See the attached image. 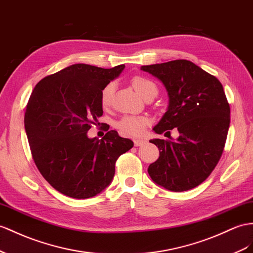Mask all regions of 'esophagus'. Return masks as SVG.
<instances>
[{"instance_id": "obj_1", "label": "esophagus", "mask_w": 253, "mask_h": 253, "mask_svg": "<svg viewBox=\"0 0 253 253\" xmlns=\"http://www.w3.org/2000/svg\"><path fill=\"white\" fill-rule=\"evenodd\" d=\"M145 140H141V139H135L134 141H133V143H134V145L135 146H141V145H143V144H145Z\"/></svg>"}]
</instances>
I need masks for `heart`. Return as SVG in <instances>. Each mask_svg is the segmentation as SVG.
I'll return each instance as SVG.
<instances>
[{
  "label": "heart",
  "instance_id": "heart-1",
  "mask_svg": "<svg viewBox=\"0 0 253 253\" xmlns=\"http://www.w3.org/2000/svg\"><path fill=\"white\" fill-rule=\"evenodd\" d=\"M131 84L135 92L141 97H143L148 89L155 87V84L152 81L145 79L143 77H134L131 80ZM114 88L115 86L113 83H109L102 88L100 101L103 107H108L111 103ZM147 125L148 120L146 118H141V116H124L116 123V127H118L121 133L132 138H138L143 135Z\"/></svg>",
  "mask_w": 253,
  "mask_h": 253
}]
</instances>
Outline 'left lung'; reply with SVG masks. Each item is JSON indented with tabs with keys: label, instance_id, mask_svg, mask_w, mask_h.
Here are the masks:
<instances>
[{
	"label": "left lung",
	"instance_id": "8db88e82",
	"mask_svg": "<svg viewBox=\"0 0 253 253\" xmlns=\"http://www.w3.org/2000/svg\"><path fill=\"white\" fill-rule=\"evenodd\" d=\"M163 83L169 105L153 128L161 134L177 128L174 140L153 139L159 158L147 172L155 184L186 191L210 176L221 157L230 127V106L222 84L190 61L176 60L141 66ZM166 132V133H167Z\"/></svg>",
	"mask_w": 253,
	"mask_h": 253
}]
</instances>
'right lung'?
<instances>
[{
	"mask_svg": "<svg viewBox=\"0 0 253 253\" xmlns=\"http://www.w3.org/2000/svg\"><path fill=\"white\" fill-rule=\"evenodd\" d=\"M74 64L43 78L28 102L24 127L32 156L44 179L65 196L88 199L111 184L115 163L133 142L110 130L88 138L102 115V88L124 70Z\"/></svg>",
	"mask_w": 253,
	"mask_h": 253,
	"instance_id": "1",
	"label": "right lung"
}]
</instances>
